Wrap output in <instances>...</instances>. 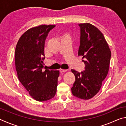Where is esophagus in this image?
I'll use <instances>...</instances> for the list:
<instances>
[{
  "label": "esophagus",
  "mask_w": 126,
  "mask_h": 126,
  "mask_svg": "<svg viewBox=\"0 0 126 126\" xmlns=\"http://www.w3.org/2000/svg\"><path fill=\"white\" fill-rule=\"evenodd\" d=\"M67 69H60V72L61 73H63V72H67Z\"/></svg>",
  "instance_id": "obj_1"
}]
</instances>
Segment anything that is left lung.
Masks as SVG:
<instances>
[{
	"instance_id": "8db88e82",
	"label": "left lung",
	"mask_w": 126,
	"mask_h": 126,
	"mask_svg": "<svg viewBox=\"0 0 126 126\" xmlns=\"http://www.w3.org/2000/svg\"><path fill=\"white\" fill-rule=\"evenodd\" d=\"M79 56H82L85 71L78 72L72 69L76 81L71 88L73 95L89 99L99 91L102 82L109 71L111 52L104 35L94 25L80 23Z\"/></svg>"
}]
</instances>
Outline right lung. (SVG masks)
<instances>
[{"mask_svg": "<svg viewBox=\"0 0 126 126\" xmlns=\"http://www.w3.org/2000/svg\"><path fill=\"white\" fill-rule=\"evenodd\" d=\"M55 26L42 24L27 30L18 40L15 51L19 80L31 96L39 102L52 98L57 92L59 71H43L45 40Z\"/></svg>", "mask_w": 126, "mask_h": 126, "instance_id": "add662e5", "label": "right lung"}]
</instances>
